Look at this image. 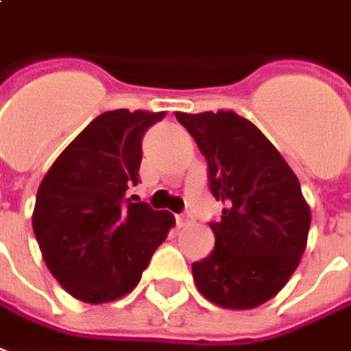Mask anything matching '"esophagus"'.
<instances>
[{
  "label": "esophagus",
  "instance_id": "34e87169",
  "mask_svg": "<svg viewBox=\"0 0 351 351\" xmlns=\"http://www.w3.org/2000/svg\"><path fill=\"white\" fill-rule=\"evenodd\" d=\"M191 221H193V215H189V213H181V215H178V217H176L178 227H185V225H189Z\"/></svg>",
  "mask_w": 351,
  "mask_h": 351
}]
</instances>
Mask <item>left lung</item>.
<instances>
[{"label": "left lung", "instance_id": "left-lung-1", "mask_svg": "<svg viewBox=\"0 0 351 351\" xmlns=\"http://www.w3.org/2000/svg\"><path fill=\"white\" fill-rule=\"evenodd\" d=\"M208 160L210 191L225 204L210 223L215 247L193 265L198 291L213 304L250 310L276 297L306 250L312 213L280 151L230 109L176 113Z\"/></svg>", "mask_w": 351, "mask_h": 351}]
</instances>
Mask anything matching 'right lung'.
Wrapping results in <instances>:
<instances>
[{"mask_svg": "<svg viewBox=\"0 0 351 351\" xmlns=\"http://www.w3.org/2000/svg\"><path fill=\"white\" fill-rule=\"evenodd\" d=\"M164 111L115 109L96 117L52 162L32 225L45 265L77 300L128 295L176 219L124 198L138 185L141 138Z\"/></svg>", "mask_w": 351, "mask_h": 351, "instance_id": "right-lung-1", "label": "right lung"}]
</instances>
